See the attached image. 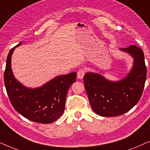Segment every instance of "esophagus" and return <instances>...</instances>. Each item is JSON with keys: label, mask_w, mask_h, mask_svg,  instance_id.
Segmentation results:
<instances>
[{"label": "esophagus", "mask_w": 150, "mask_h": 150, "mask_svg": "<svg viewBox=\"0 0 150 150\" xmlns=\"http://www.w3.org/2000/svg\"><path fill=\"white\" fill-rule=\"evenodd\" d=\"M85 70L83 69H80L78 70V71H77V77H78L79 79H82L83 77L85 75Z\"/></svg>", "instance_id": "1"}]
</instances>
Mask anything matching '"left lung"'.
<instances>
[{
  "label": "left lung",
  "instance_id": "1",
  "mask_svg": "<svg viewBox=\"0 0 150 150\" xmlns=\"http://www.w3.org/2000/svg\"><path fill=\"white\" fill-rule=\"evenodd\" d=\"M134 58L130 73L119 81L107 80L97 73H87L84 87L94 112L102 117H116L130 110L140 100L147 77L143 50L136 45L121 49Z\"/></svg>",
  "mask_w": 150,
  "mask_h": 150
}]
</instances>
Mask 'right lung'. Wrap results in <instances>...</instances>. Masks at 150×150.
Wrapping results in <instances>:
<instances>
[{"label": "right lung", "mask_w": 150, "mask_h": 150, "mask_svg": "<svg viewBox=\"0 0 150 150\" xmlns=\"http://www.w3.org/2000/svg\"><path fill=\"white\" fill-rule=\"evenodd\" d=\"M15 47L9 52L4 73L10 102L18 112L30 121L44 124L54 122L64 111L68 90L76 81L77 73L60 75L40 88H27L16 80L11 71V57Z\"/></svg>", "instance_id": "obj_1"}]
</instances>
